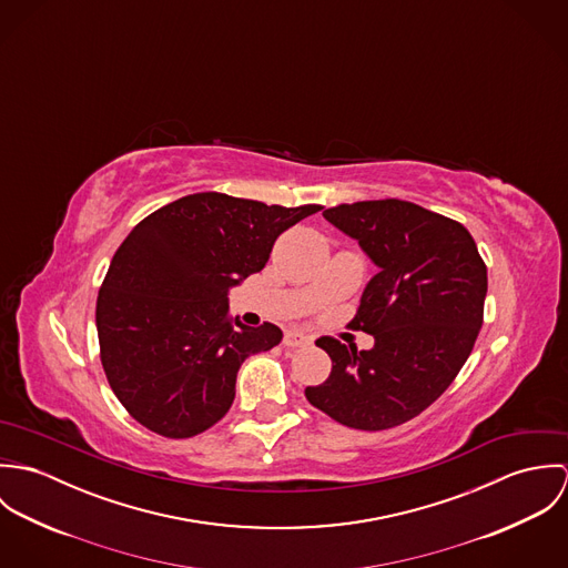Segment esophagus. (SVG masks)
Segmentation results:
<instances>
[{"label":"esophagus","instance_id":"34e87169","mask_svg":"<svg viewBox=\"0 0 568 568\" xmlns=\"http://www.w3.org/2000/svg\"><path fill=\"white\" fill-rule=\"evenodd\" d=\"M308 343H311V336H306V334H302L297 329H288L284 334V345L286 347H306Z\"/></svg>","mask_w":568,"mask_h":568}]
</instances>
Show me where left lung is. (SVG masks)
Here are the masks:
<instances>
[{
  "mask_svg": "<svg viewBox=\"0 0 568 568\" xmlns=\"http://www.w3.org/2000/svg\"><path fill=\"white\" fill-rule=\"evenodd\" d=\"M324 219L378 266L352 322L374 347L320 338L332 372L306 398L349 428L385 430L433 405L468 361L484 324L486 264L462 223L408 201L336 205Z\"/></svg>",
  "mask_w": 568,
  "mask_h": 568,
  "instance_id": "8db88e82",
  "label": "left lung"
}]
</instances>
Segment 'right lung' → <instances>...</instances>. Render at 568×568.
<instances>
[{"label":"right lung","mask_w":568,"mask_h":568,"mask_svg":"<svg viewBox=\"0 0 568 568\" xmlns=\"http://www.w3.org/2000/svg\"><path fill=\"white\" fill-rule=\"evenodd\" d=\"M320 210L199 192L133 227L98 293L95 327L106 381L142 426L185 439L230 410L244 358L275 347L282 329L232 324L227 293Z\"/></svg>","instance_id":"right-lung-1"}]
</instances>
